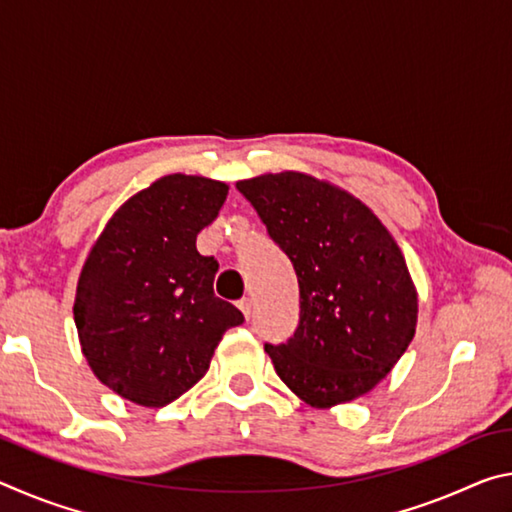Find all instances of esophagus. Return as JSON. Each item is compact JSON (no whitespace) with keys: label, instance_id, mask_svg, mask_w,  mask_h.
Here are the masks:
<instances>
[{"label":"esophagus","instance_id":"obj_1","mask_svg":"<svg viewBox=\"0 0 512 512\" xmlns=\"http://www.w3.org/2000/svg\"><path fill=\"white\" fill-rule=\"evenodd\" d=\"M237 307L241 309V314H244L246 318H250V311H253V300H250V298H241V300L237 302Z\"/></svg>","mask_w":512,"mask_h":512}]
</instances>
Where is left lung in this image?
Returning <instances> with one entry per match:
<instances>
[{"mask_svg": "<svg viewBox=\"0 0 512 512\" xmlns=\"http://www.w3.org/2000/svg\"><path fill=\"white\" fill-rule=\"evenodd\" d=\"M237 189L298 275L296 334L264 348L275 372L314 409L370 393L418 325V291L397 241L357 196L309 173H264Z\"/></svg>", "mask_w": 512, "mask_h": 512, "instance_id": "obj_1", "label": "left lung"}]
</instances>
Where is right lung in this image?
Listing matches in <instances>:
<instances>
[{
    "instance_id": "right-lung-1",
    "label": "right lung",
    "mask_w": 512,
    "mask_h": 512,
    "mask_svg": "<svg viewBox=\"0 0 512 512\" xmlns=\"http://www.w3.org/2000/svg\"><path fill=\"white\" fill-rule=\"evenodd\" d=\"M228 185L171 173L119 207L76 284L83 357L103 386L160 409L187 393L244 314L214 296V257L196 237L219 216Z\"/></svg>"
}]
</instances>
